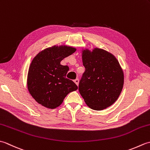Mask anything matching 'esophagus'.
Returning <instances> with one entry per match:
<instances>
[{"label":"esophagus","mask_w":150,"mask_h":150,"mask_svg":"<svg viewBox=\"0 0 150 150\" xmlns=\"http://www.w3.org/2000/svg\"><path fill=\"white\" fill-rule=\"evenodd\" d=\"M74 82L75 83L77 84V86L79 85V79H76L75 80H74Z\"/></svg>","instance_id":"1"}]
</instances>
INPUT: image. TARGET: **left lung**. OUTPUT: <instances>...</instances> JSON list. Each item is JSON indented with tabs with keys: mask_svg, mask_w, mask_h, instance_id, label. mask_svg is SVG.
I'll use <instances>...</instances> for the list:
<instances>
[{
	"mask_svg": "<svg viewBox=\"0 0 150 150\" xmlns=\"http://www.w3.org/2000/svg\"><path fill=\"white\" fill-rule=\"evenodd\" d=\"M85 68L79 82V90L86 104L94 110L111 106L122 91L124 73L117 59L103 49L82 53Z\"/></svg>",
	"mask_w": 150,
	"mask_h": 150,
	"instance_id": "left-lung-1",
	"label": "left lung"
}]
</instances>
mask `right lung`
Returning <instances> with one entry per match:
<instances>
[{
  "label": "right lung",
  "instance_id": "obj_1",
  "mask_svg": "<svg viewBox=\"0 0 150 150\" xmlns=\"http://www.w3.org/2000/svg\"><path fill=\"white\" fill-rule=\"evenodd\" d=\"M76 51L67 46H54L42 50L34 57L29 68L28 91L38 103L54 109L59 106L69 93L78 89L74 82L66 77L68 66L60 62Z\"/></svg>",
  "mask_w": 150,
  "mask_h": 150
}]
</instances>
